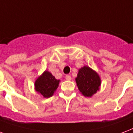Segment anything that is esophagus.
Here are the masks:
<instances>
[{"label": "esophagus", "instance_id": "obj_1", "mask_svg": "<svg viewBox=\"0 0 133 133\" xmlns=\"http://www.w3.org/2000/svg\"><path fill=\"white\" fill-rule=\"evenodd\" d=\"M65 78L66 80H67V81H70L71 79V76H69V75H66V76H65Z\"/></svg>", "mask_w": 133, "mask_h": 133}]
</instances>
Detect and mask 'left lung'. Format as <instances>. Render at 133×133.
I'll return each mask as SVG.
<instances>
[{
    "label": "left lung",
    "instance_id": "obj_1",
    "mask_svg": "<svg viewBox=\"0 0 133 133\" xmlns=\"http://www.w3.org/2000/svg\"><path fill=\"white\" fill-rule=\"evenodd\" d=\"M79 91L85 97H92L100 89L101 79L98 74L88 66L78 69L75 78Z\"/></svg>",
    "mask_w": 133,
    "mask_h": 133
}]
</instances>
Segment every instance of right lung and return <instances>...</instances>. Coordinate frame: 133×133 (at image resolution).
Returning a JSON list of instances; mask_svg holds the SVG:
<instances>
[{
    "label": "right lung",
    "instance_id": "obj_1",
    "mask_svg": "<svg viewBox=\"0 0 133 133\" xmlns=\"http://www.w3.org/2000/svg\"><path fill=\"white\" fill-rule=\"evenodd\" d=\"M59 81L49 71L45 70L35 81V90L44 98L52 97L59 87Z\"/></svg>",
    "mask_w": 133,
    "mask_h": 133
}]
</instances>
